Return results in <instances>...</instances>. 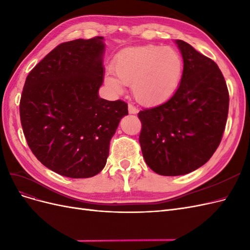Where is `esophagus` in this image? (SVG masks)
I'll return each mask as SVG.
<instances>
[{
  "instance_id": "esophagus-1",
  "label": "esophagus",
  "mask_w": 250,
  "mask_h": 250,
  "mask_svg": "<svg viewBox=\"0 0 250 250\" xmlns=\"http://www.w3.org/2000/svg\"><path fill=\"white\" fill-rule=\"evenodd\" d=\"M128 111H129L130 115H135V113L139 112V109L137 107H134L133 105L129 104V105H128Z\"/></svg>"
}]
</instances>
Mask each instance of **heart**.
Segmentation results:
<instances>
[{
    "label": "heart",
    "instance_id": "1",
    "mask_svg": "<svg viewBox=\"0 0 250 250\" xmlns=\"http://www.w3.org/2000/svg\"><path fill=\"white\" fill-rule=\"evenodd\" d=\"M111 74L105 83L121 94L124 85H131L133 97L143 105H157L167 101L176 92L184 75L180 53L170 47L140 46L128 48L116 57Z\"/></svg>",
    "mask_w": 250,
    "mask_h": 250
}]
</instances>
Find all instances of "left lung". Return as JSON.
I'll return each mask as SVG.
<instances>
[{
    "mask_svg": "<svg viewBox=\"0 0 250 250\" xmlns=\"http://www.w3.org/2000/svg\"><path fill=\"white\" fill-rule=\"evenodd\" d=\"M184 59L180 84L168 101L139 112L140 144L148 167L164 176L191 173L221 142L229 96L216 62L176 40Z\"/></svg>",
    "mask_w": 250,
    "mask_h": 250,
    "instance_id": "obj_1",
    "label": "left lung"
}]
</instances>
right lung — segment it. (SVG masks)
<instances>
[{
  "label": "right lung",
  "mask_w": 250,
  "mask_h": 250,
  "mask_svg": "<svg viewBox=\"0 0 250 250\" xmlns=\"http://www.w3.org/2000/svg\"><path fill=\"white\" fill-rule=\"evenodd\" d=\"M104 37L60 43L29 73L20 116L28 146L62 176L87 178L106 165L109 143L127 104L99 97Z\"/></svg>",
  "instance_id": "obj_1"
}]
</instances>
